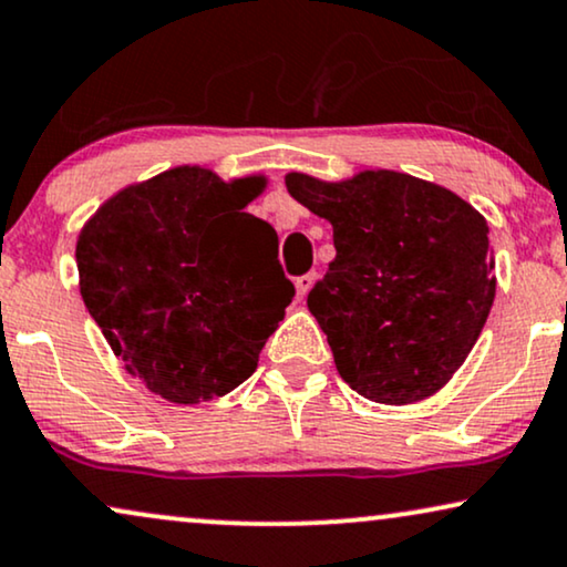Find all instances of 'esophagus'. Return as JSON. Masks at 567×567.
<instances>
[{"label": "esophagus", "mask_w": 567, "mask_h": 567, "mask_svg": "<svg viewBox=\"0 0 567 567\" xmlns=\"http://www.w3.org/2000/svg\"><path fill=\"white\" fill-rule=\"evenodd\" d=\"M313 279H316V271H308V275H300V277L296 279V290H298V298H300V300H303V298L308 296V290H311Z\"/></svg>", "instance_id": "obj_1"}]
</instances>
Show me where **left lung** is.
Masks as SVG:
<instances>
[{
	"label": "left lung",
	"mask_w": 567,
	"mask_h": 567,
	"mask_svg": "<svg viewBox=\"0 0 567 567\" xmlns=\"http://www.w3.org/2000/svg\"><path fill=\"white\" fill-rule=\"evenodd\" d=\"M327 217L337 256L308 292L334 365L360 396L412 404L472 352L495 300L487 223L449 188L365 171L342 184L285 176Z\"/></svg>",
	"instance_id": "1"
}]
</instances>
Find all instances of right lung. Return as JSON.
<instances>
[{"label":"right lung","instance_id":"1","mask_svg":"<svg viewBox=\"0 0 567 567\" xmlns=\"http://www.w3.org/2000/svg\"><path fill=\"white\" fill-rule=\"evenodd\" d=\"M261 188L184 165L118 192L80 233L90 316L126 371L168 402L240 386L296 298L275 228L244 213Z\"/></svg>","mask_w":567,"mask_h":567}]
</instances>
